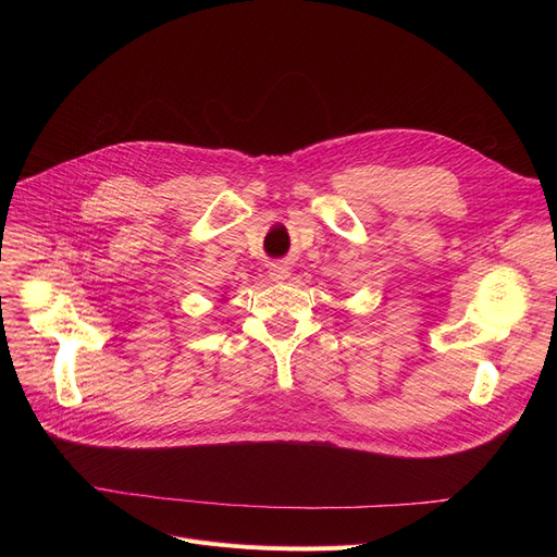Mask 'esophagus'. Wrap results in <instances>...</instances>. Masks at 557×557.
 Segmentation results:
<instances>
[{
	"label": "esophagus",
	"mask_w": 557,
	"mask_h": 557,
	"mask_svg": "<svg viewBox=\"0 0 557 557\" xmlns=\"http://www.w3.org/2000/svg\"><path fill=\"white\" fill-rule=\"evenodd\" d=\"M288 276H290V267H288V262H285V260L269 264V278H274V281H285Z\"/></svg>",
	"instance_id": "esophagus-1"
}]
</instances>
